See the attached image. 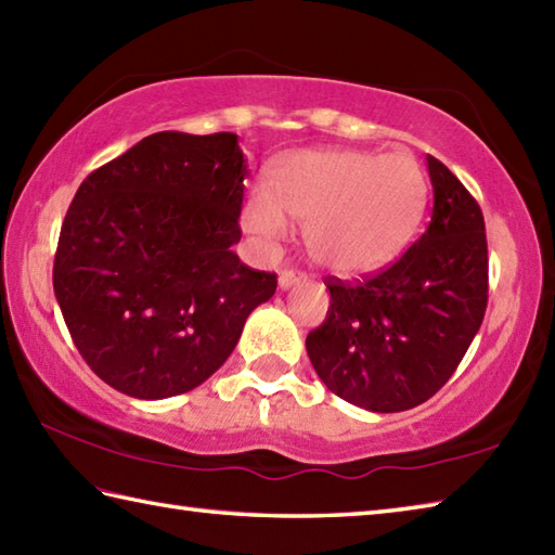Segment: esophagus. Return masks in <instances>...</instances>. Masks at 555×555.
Listing matches in <instances>:
<instances>
[{
    "label": "esophagus",
    "instance_id": "esophagus-1",
    "mask_svg": "<svg viewBox=\"0 0 555 555\" xmlns=\"http://www.w3.org/2000/svg\"><path fill=\"white\" fill-rule=\"evenodd\" d=\"M301 280H304V273H299V270H292V268L282 270L280 278H278V282H280V287H282V289H287V287H292V285H297V282H301Z\"/></svg>",
    "mask_w": 555,
    "mask_h": 555
}]
</instances>
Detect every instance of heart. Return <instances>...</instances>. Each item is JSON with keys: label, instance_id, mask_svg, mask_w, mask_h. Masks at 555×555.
<instances>
[{"label": "heart", "instance_id": "heart-1", "mask_svg": "<svg viewBox=\"0 0 555 555\" xmlns=\"http://www.w3.org/2000/svg\"><path fill=\"white\" fill-rule=\"evenodd\" d=\"M273 191L254 186L242 228L261 244L285 240L289 220L304 228L315 266L357 278L386 268L420 230L428 179L412 151H301L273 172Z\"/></svg>", "mask_w": 555, "mask_h": 555}]
</instances>
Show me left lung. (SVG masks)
<instances>
[{
	"label": "left lung",
	"instance_id": "8db88e82",
	"mask_svg": "<svg viewBox=\"0 0 555 555\" xmlns=\"http://www.w3.org/2000/svg\"><path fill=\"white\" fill-rule=\"evenodd\" d=\"M434 210L426 232L364 282L327 278L331 309L307 337L321 380L369 412H404L446 386L489 301V246L479 203L426 157Z\"/></svg>",
	"mask_w": 555,
	"mask_h": 555
}]
</instances>
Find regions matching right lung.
Wrapping results in <instances>:
<instances>
[{
  "instance_id": "1",
  "label": "right lung",
  "mask_w": 555,
  "mask_h": 555,
  "mask_svg": "<svg viewBox=\"0 0 555 555\" xmlns=\"http://www.w3.org/2000/svg\"><path fill=\"white\" fill-rule=\"evenodd\" d=\"M248 175L236 133L160 131L90 172L54 254V294L86 364L141 400L218 371L275 273L240 261Z\"/></svg>"
}]
</instances>
